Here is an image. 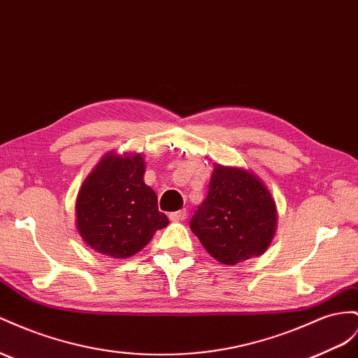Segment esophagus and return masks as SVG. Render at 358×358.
<instances>
[{"mask_svg":"<svg viewBox=\"0 0 358 358\" xmlns=\"http://www.w3.org/2000/svg\"><path fill=\"white\" fill-rule=\"evenodd\" d=\"M187 209H180V210H176V212H171V214L169 215V218L171 221H183L187 218Z\"/></svg>","mask_w":358,"mask_h":358,"instance_id":"1","label":"esophagus"}]
</instances>
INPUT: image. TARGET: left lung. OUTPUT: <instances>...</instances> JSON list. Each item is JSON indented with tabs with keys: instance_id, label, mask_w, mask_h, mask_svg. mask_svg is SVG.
Returning a JSON list of instances; mask_svg holds the SVG:
<instances>
[{
	"instance_id": "1",
	"label": "left lung",
	"mask_w": 358,
	"mask_h": 358,
	"mask_svg": "<svg viewBox=\"0 0 358 358\" xmlns=\"http://www.w3.org/2000/svg\"><path fill=\"white\" fill-rule=\"evenodd\" d=\"M277 210L271 192L251 173L215 166L206 199L189 227L208 253L224 265L262 255L275 234Z\"/></svg>"
}]
</instances>
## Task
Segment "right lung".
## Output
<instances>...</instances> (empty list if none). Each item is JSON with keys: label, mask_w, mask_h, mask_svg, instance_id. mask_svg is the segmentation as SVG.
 Segmentation results:
<instances>
[{"label": "right lung", "mask_w": 358, "mask_h": 358, "mask_svg": "<svg viewBox=\"0 0 358 358\" xmlns=\"http://www.w3.org/2000/svg\"><path fill=\"white\" fill-rule=\"evenodd\" d=\"M141 155L108 153L85 179L76 199V224L83 239L98 253L129 257L169 224L158 210V197L143 180Z\"/></svg>", "instance_id": "obj_1"}]
</instances>
